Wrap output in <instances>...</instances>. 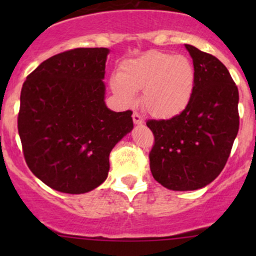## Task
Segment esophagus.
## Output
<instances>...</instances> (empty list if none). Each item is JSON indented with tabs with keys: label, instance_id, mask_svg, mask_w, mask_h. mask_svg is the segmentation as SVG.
I'll return each instance as SVG.
<instances>
[{
	"label": "esophagus",
	"instance_id": "esophagus-1",
	"mask_svg": "<svg viewBox=\"0 0 256 256\" xmlns=\"http://www.w3.org/2000/svg\"><path fill=\"white\" fill-rule=\"evenodd\" d=\"M132 120H134V124H136V125H142L144 124V118H141L140 114L138 112L132 114Z\"/></svg>",
	"mask_w": 256,
	"mask_h": 256
}]
</instances>
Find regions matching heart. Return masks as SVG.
Returning <instances> with one entry per match:
<instances>
[{
  "label": "heart",
  "mask_w": 256,
  "mask_h": 256,
  "mask_svg": "<svg viewBox=\"0 0 256 256\" xmlns=\"http://www.w3.org/2000/svg\"><path fill=\"white\" fill-rule=\"evenodd\" d=\"M110 86L125 106L135 104L142 90L144 109L157 118H171L186 110L192 100L196 72L184 56H171L150 50L121 63L118 74L110 79Z\"/></svg>",
  "instance_id": "obj_1"
}]
</instances>
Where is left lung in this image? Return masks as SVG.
Instances as JSON below:
<instances>
[{
	"label": "left lung",
	"instance_id": "left-lung-1",
	"mask_svg": "<svg viewBox=\"0 0 256 256\" xmlns=\"http://www.w3.org/2000/svg\"><path fill=\"white\" fill-rule=\"evenodd\" d=\"M192 56L196 86L183 112L148 120L154 135L152 176L172 190H194L213 182L226 166L239 130V92L228 69L212 54L184 44Z\"/></svg>",
	"mask_w": 256,
	"mask_h": 256
}]
</instances>
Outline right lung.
I'll use <instances>...</instances> for the list:
<instances>
[{"mask_svg": "<svg viewBox=\"0 0 256 256\" xmlns=\"http://www.w3.org/2000/svg\"><path fill=\"white\" fill-rule=\"evenodd\" d=\"M108 48H76L37 66L20 90L18 134L36 177L58 192L80 194L99 187L109 154L134 128L132 112L105 104Z\"/></svg>", "mask_w": 256, "mask_h": 256, "instance_id": "1", "label": "right lung"}]
</instances>
